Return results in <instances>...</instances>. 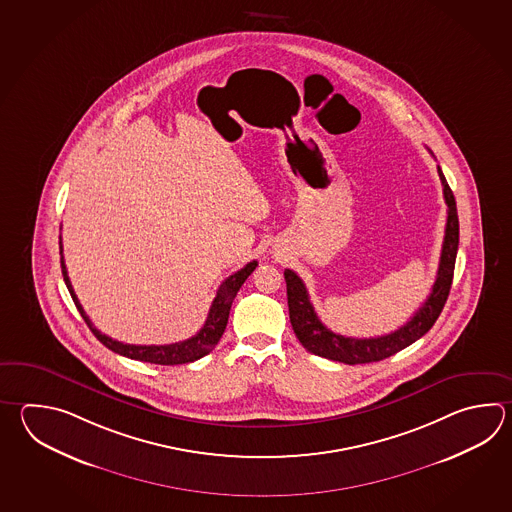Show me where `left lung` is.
<instances>
[{"instance_id":"8db88e82","label":"left lung","mask_w":512,"mask_h":512,"mask_svg":"<svg viewBox=\"0 0 512 512\" xmlns=\"http://www.w3.org/2000/svg\"><path fill=\"white\" fill-rule=\"evenodd\" d=\"M439 178L443 184V197L447 202V226H445V239L439 257L438 275L432 286V292L427 301L421 304L414 317H410L407 324L392 334L370 339H355L345 335L334 334L328 330L313 310L306 286L301 277L292 270H284L286 292H288V310H290V323L293 332L301 345L319 357H326L332 361H339L345 365H363V363H376L383 361L390 355L397 354L399 350L416 343L419 337L427 334L428 330L438 321L439 313L447 303L452 277H454V264L459 244V220L456 199L452 195L445 175L438 166Z\"/></svg>"}]
</instances>
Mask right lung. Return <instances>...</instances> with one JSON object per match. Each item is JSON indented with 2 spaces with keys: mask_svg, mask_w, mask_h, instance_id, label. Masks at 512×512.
<instances>
[{
  "mask_svg": "<svg viewBox=\"0 0 512 512\" xmlns=\"http://www.w3.org/2000/svg\"><path fill=\"white\" fill-rule=\"evenodd\" d=\"M60 255H62L63 281L67 284V290L71 293L78 312L84 317V321L91 328L94 337L102 345L107 346L109 350H113L115 354L124 355V357H129V359H136V361H144V363H153V365H186V363H193V361H197L200 357L208 355L215 348V345L219 343L220 337H222L224 330H226L228 317H230L231 303L237 297L240 286L250 277L251 272L257 268V261L248 262L242 270L233 273L226 281L220 284L217 295H215L211 308H209L208 319H206L204 326L197 332V335L189 337L186 341L173 343V345H126V343H120L116 339L107 337L100 330L94 328L91 319L87 317V313L84 312L82 304H80L76 293H74L73 284L69 281L65 261H63L62 240H60Z\"/></svg>",
  "mask_w": 512,
  "mask_h": 512,
  "instance_id": "1",
  "label": "right lung"
}]
</instances>
